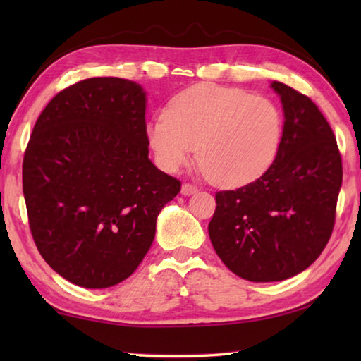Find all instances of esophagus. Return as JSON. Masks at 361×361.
<instances>
[{
  "instance_id": "34e87169",
  "label": "esophagus",
  "mask_w": 361,
  "mask_h": 361,
  "mask_svg": "<svg viewBox=\"0 0 361 361\" xmlns=\"http://www.w3.org/2000/svg\"><path fill=\"white\" fill-rule=\"evenodd\" d=\"M195 191H197V186L192 185V183H183V186H181V194L183 195L194 194Z\"/></svg>"
}]
</instances>
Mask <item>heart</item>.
I'll list each match as a JSON object with an SVG mask.
<instances>
[{"label": "heart", "instance_id": "heart-1", "mask_svg": "<svg viewBox=\"0 0 361 361\" xmlns=\"http://www.w3.org/2000/svg\"><path fill=\"white\" fill-rule=\"evenodd\" d=\"M157 162L178 172L195 156L219 186L248 185L272 166L283 138L276 102L243 89L195 84L176 94L146 126Z\"/></svg>", "mask_w": 361, "mask_h": 361}]
</instances>
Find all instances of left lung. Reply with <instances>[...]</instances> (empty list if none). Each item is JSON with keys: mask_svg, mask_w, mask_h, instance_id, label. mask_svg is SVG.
<instances>
[{"mask_svg": "<svg viewBox=\"0 0 361 361\" xmlns=\"http://www.w3.org/2000/svg\"><path fill=\"white\" fill-rule=\"evenodd\" d=\"M283 138L258 180L215 194L209 235L229 271L250 282H280L319 258L331 237L342 161L325 116L307 95L279 81Z\"/></svg>", "mask_w": 361, "mask_h": 361, "instance_id": "1", "label": "left lung"}]
</instances>
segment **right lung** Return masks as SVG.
<instances>
[{
	"mask_svg": "<svg viewBox=\"0 0 361 361\" xmlns=\"http://www.w3.org/2000/svg\"><path fill=\"white\" fill-rule=\"evenodd\" d=\"M142 85L89 78L42 109L23 154L28 224L39 255L68 282L108 288L148 253L181 181L148 159Z\"/></svg>",
	"mask_w": 361,
	"mask_h": 361,
	"instance_id": "obj_1",
	"label": "right lung"
}]
</instances>
